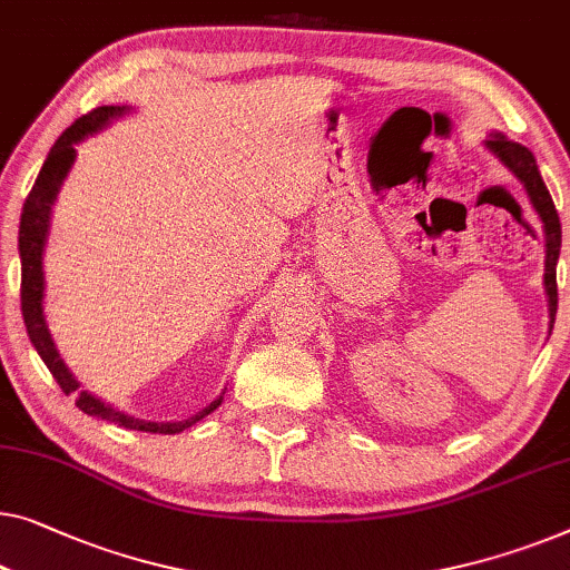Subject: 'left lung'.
I'll return each instance as SVG.
<instances>
[{
	"label": "left lung",
	"mask_w": 570,
	"mask_h": 570,
	"mask_svg": "<svg viewBox=\"0 0 570 570\" xmlns=\"http://www.w3.org/2000/svg\"><path fill=\"white\" fill-rule=\"evenodd\" d=\"M483 146L497 156V159L504 164L511 175L519 179V185L524 187L527 197H530V205L538 213L542 220V234H546V275H542V285H546V298H548V316L550 324L548 328L552 332V324H556V311H558V283H556V267L560 257V218L556 210V203L548 193L546 183H542V175L538 169V161H534V154L530 148L509 141L504 134L493 130V134L485 138Z\"/></svg>",
	"instance_id": "1"
}]
</instances>
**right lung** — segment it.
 <instances>
[{
    "instance_id": "add662e5",
    "label": "right lung",
    "mask_w": 570,
    "mask_h": 570,
    "mask_svg": "<svg viewBox=\"0 0 570 570\" xmlns=\"http://www.w3.org/2000/svg\"><path fill=\"white\" fill-rule=\"evenodd\" d=\"M130 110H134V107L128 105L97 107V110H92L89 115H85V118L73 122V126L66 128L59 141H56L51 151H48V159L43 161V169H40L36 185H32L28 200L22 205V216H20L18 249H20V265H22V279H20L22 318H24V328H28L30 342L40 354V360L46 362V367L51 370V375L56 377V383L61 385V391L66 395L71 393L79 395L77 406L85 411L87 416L105 419V422H112L126 429H138V432L179 434L193 424L203 422L208 414H213V411L224 403L226 391L220 393L216 401H210L203 411L183 419V422H146V419L130 416L126 411L115 409L112 403H105L102 399H97V395H92L89 391H81V383L73 377L71 370L66 367L59 350H56L53 336L48 332L46 313H43V293H46L43 252L48 244V230H51V213H53L56 197L61 193L63 179L69 177L73 159H77V146L85 141V138L100 134L102 128L110 126L112 120L122 118V115H128Z\"/></svg>"
}]
</instances>
